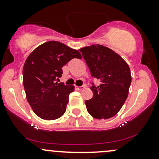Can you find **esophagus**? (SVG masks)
<instances>
[{
    "label": "esophagus",
    "instance_id": "34e87169",
    "mask_svg": "<svg viewBox=\"0 0 159 159\" xmlns=\"http://www.w3.org/2000/svg\"><path fill=\"white\" fill-rule=\"evenodd\" d=\"M75 88H76V90H83L84 87L83 86H81V87H76Z\"/></svg>",
    "mask_w": 159,
    "mask_h": 159
}]
</instances>
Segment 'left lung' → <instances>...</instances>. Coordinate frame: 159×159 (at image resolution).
I'll return each instance as SVG.
<instances>
[{
    "mask_svg": "<svg viewBox=\"0 0 159 159\" xmlns=\"http://www.w3.org/2000/svg\"><path fill=\"white\" fill-rule=\"evenodd\" d=\"M92 78L93 96L85 102L88 113L96 119H108L119 112L128 97L132 82L130 69L123 58L111 49L101 45H92L80 49Z\"/></svg>",
    "mask_w": 159,
    "mask_h": 159,
    "instance_id": "obj_1",
    "label": "left lung"
}]
</instances>
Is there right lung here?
Listing matches in <instances>:
<instances>
[{
    "label": "right lung",
    "mask_w": 159,
    "mask_h": 159,
    "mask_svg": "<svg viewBox=\"0 0 159 159\" xmlns=\"http://www.w3.org/2000/svg\"><path fill=\"white\" fill-rule=\"evenodd\" d=\"M73 58L81 59V54L59 42L49 41L38 46L25 61L22 74L27 99L42 119L56 120L66 112L74 86L55 81L62 76V67Z\"/></svg>",
    "instance_id": "add662e5"
}]
</instances>
